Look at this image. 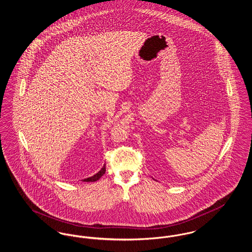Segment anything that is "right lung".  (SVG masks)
I'll use <instances>...</instances> for the list:
<instances>
[{"instance_id": "1", "label": "right lung", "mask_w": 252, "mask_h": 252, "mask_svg": "<svg viewBox=\"0 0 252 252\" xmlns=\"http://www.w3.org/2000/svg\"><path fill=\"white\" fill-rule=\"evenodd\" d=\"M105 172H106V165L104 164V166L103 168L95 174L94 176H93V177H91V178H88V179H85L83 180V181H87V182H90V181H96V180H99L104 174H105Z\"/></svg>"}]
</instances>
